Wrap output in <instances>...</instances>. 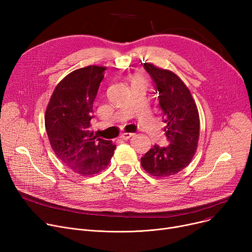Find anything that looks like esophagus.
<instances>
[{"label": "esophagus", "mask_w": 252, "mask_h": 252, "mask_svg": "<svg viewBox=\"0 0 252 252\" xmlns=\"http://www.w3.org/2000/svg\"><path fill=\"white\" fill-rule=\"evenodd\" d=\"M133 135H134V134H131V133H123V134L121 135V138H122L123 140H127V139H129Z\"/></svg>", "instance_id": "34e87169"}]
</instances>
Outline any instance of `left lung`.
Listing matches in <instances>:
<instances>
[{
  "label": "left lung",
  "instance_id": "1",
  "mask_svg": "<svg viewBox=\"0 0 252 252\" xmlns=\"http://www.w3.org/2000/svg\"><path fill=\"white\" fill-rule=\"evenodd\" d=\"M144 68L152 78L169 144H155L141 158V164L152 176H173L186 167L195 154L199 139V114L189 89L177 74L150 63H144Z\"/></svg>",
  "mask_w": 252,
  "mask_h": 252
}]
</instances>
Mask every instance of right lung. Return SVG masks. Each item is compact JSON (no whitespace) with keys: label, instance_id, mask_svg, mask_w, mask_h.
I'll return each instance as SVG.
<instances>
[{"label":"right lung","instance_id":"obj_1","mask_svg":"<svg viewBox=\"0 0 252 252\" xmlns=\"http://www.w3.org/2000/svg\"><path fill=\"white\" fill-rule=\"evenodd\" d=\"M105 69L91 65L65 76L54 90L45 114L52 149L64 164L82 176L106 168L116 148L111 141L90 131L93 103Z\"/></svg>","mask_w":252,"mask_h":252}]
</instances>
